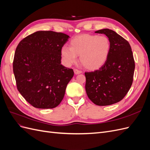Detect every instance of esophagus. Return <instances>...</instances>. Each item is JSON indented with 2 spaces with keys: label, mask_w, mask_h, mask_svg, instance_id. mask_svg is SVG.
Instances as JSON below:
<instances>
[{
  "label": "esophagus",
  "mask_w": 150,
  "mask_h": 150,
  "mask_svg": "<svg viewBox=\"0 0 150 150\" xmlns=\"http://www.w3.org/2000/svg\"><path fill=\"white\" fill-rule=\"evenodd\" d=\"M74 72L75 74H81V72H82V71H80V70L77 69H74Z\"/></svg>",
  "instance_id": "obj_1"
}]
</instances>
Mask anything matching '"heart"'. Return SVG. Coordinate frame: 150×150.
<instances>
[{"mask_svg":"<svg viewBox=\"0 0 150 150\" xmlns=\"http://www.w3.org/2000/svg\"><path fill=\"white\" fill-rule=\"evenodd\" d=\"M111 43L104 35L85 34L75 37L70 41V47L63 46L61 54L63 63L70 66L78 61L90 70L102 67L110 55Z\"/></svg>","mask_w":150,"mask_h":150,"instance_id":"1","label":"heart"}]
</instances>
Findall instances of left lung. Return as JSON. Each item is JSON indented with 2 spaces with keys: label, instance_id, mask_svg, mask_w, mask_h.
Instances as JSON below:
<instances>
[{
  "label": "left lung",
  "instance_id": "1",
  "mask_svg": "<svg viewBox=\"0 0 150 150\" xmlns=\"http://www.w3.org/2000/svg\"><path fill=\"white\" fill-rule=\"evenodd\" d=\"M111 43L108 60L99 69L85 72L86 91L98 106H108L122 100L133 83L134 61L129 42L114 30L103 29Z\"/></svg>",
  "mask_w": 150,
  "mask_h": 150
}]
</instances>
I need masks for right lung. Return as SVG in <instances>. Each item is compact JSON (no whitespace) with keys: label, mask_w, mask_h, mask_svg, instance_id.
I'll list each match as a JSON object with an SVG mask.
<instances>
[{"label":"right lung","mask_w":150,"mask_h":150,"mask_svg":"<svg viewBox=\"0 0 150 150\" xmlns=\"http://www.w3.org/2000/svg\"><path fill=\"white\" fill-rule=\"evenodd\" d=\"M69 36L54 31H37L18 44L13 61L17 88L25 100L39 109L57 106L74 76L62 66L61 49Z\"/></svg>","instance_id":"1"}]
</instances>
